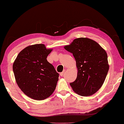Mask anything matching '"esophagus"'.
<instances>
[{"instance_id": "obj_1", "label": "esophagus", "mask_w": 124, "mask_h": 124, "mask_svg": "<svg viewBox=\"0 0 124 124\" xmlns=\"http://www.w3.org/2000/svg\"><path fill=\"white\" fill-rule=\"evenodd\" d=\"M65 72V70H64L63 71H62V72H61V73H60V75L61 76H63L64 75Z\"/></svg>"}]
</instances>
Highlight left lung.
I'll list each match as a JSON object with an SVG mask.
<instances>
[{
	"label": "left lung",
	"instance_id": "obj_1",
	"mask_svg": "<svg viewBox=\"0 0 124 124\" xmlns=\"http://www.w3.org/2000/svg\"><path fill=\"white\" fill-rule=\"evenodd\" d=\"M64 48L73 54L76 62L78 76L70 85L75 93L90 96L98 91L104 83L109 66L105 50L88 38L75 39Z\"/></svg>",
	"mask_w": 124,
	"mask_h": 124
}]
</instances>
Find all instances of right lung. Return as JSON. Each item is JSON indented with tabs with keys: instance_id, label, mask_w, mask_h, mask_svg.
I'll list each match as a JSON object with an SVG mask.
<instances>
[{
	"instance_id": "1",
	"label": "right lung",
	"mask_w": 124,
	"mask_h": 124,
	"mask_svg": "<svg viewBox=\"0 0 124 124\" xmlns=\"http://www.w3.org/2000/svg\"><path fill=\"white\" fill-rule=\"evenodd\" d=\"M52 50L43 44L28 46L19 53L13 64L18 86L35 100L48 98L56 88L59 74L46 60Z\"/></svg>"
}]
</instances>
